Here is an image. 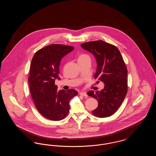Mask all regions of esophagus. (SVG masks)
Listing matches in <instances>:
<instances>
[{
    "label": "esophagus",
    "mask_w": 156,
    "mask_h": 156,
    "mask_svg": "<svg viewBox=\"0 0 156 156\" xmlns=\"http://www.w3.org/2000/svg\"><path fill=\"white\" fill-rule=\"evenodd\" d=\"M80 95L85 97H88V95H87V93L85 92H80Z\"/></svg>",
    "instance_id": "34e87169"
}]
</instances>
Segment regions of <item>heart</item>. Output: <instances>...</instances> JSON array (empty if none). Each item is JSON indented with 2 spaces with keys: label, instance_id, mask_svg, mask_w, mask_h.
<instances>
[{
  "label": "heart",
  "instance_id": "heart-1",
  "mask_svg": "<svg viewBox=\"0 0 156 156\" xmlns=\"http://www.w3.org/2000/svg\"><path fill=\"white\" fill-rule=\"evenodd\" d=\"M86 58H89V56L87 54H82L79 57L78 59H86Z\"/></svg>",
  "mask_w": 156,
  "mask_h": 156
}]
</instances>
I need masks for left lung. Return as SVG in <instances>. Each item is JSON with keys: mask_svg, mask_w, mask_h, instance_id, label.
Segmentation results:
<instances>
[{"mask_svg": "<svg viewBox=\"0 0 156 156\" xmlns=\"http://www.w3.org/2000/svg\"><path fill=\"white\" fill-rule=\"evenodd\" d=\"M82 48L91 52L97 59L95 78L103 82L101 91L90 90L88 95L95 98L98 106L92 114L98 118H106L118 111L127 92V70L119 49L102 40L87 42Z\"/></svg>", "mask_w": 156, "mask_h": 156, "instance_id": "obj_1", "label": "left lung"}]
</instances>
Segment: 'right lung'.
<instances>
[{"label": "right lung", "mask_w": 156, "mask_h": 156, "mask_svg": "<svg viewBox=\"0 0 156 156\" xmlns=\"http://www.w3.org/2000/svg\"><path fill=\"white\" fill-rule=\"evenodd\" d=\"M74 49L73 46L50 45L38 50L31 60L28 80L31 95L37 110L47 119H64L70 99L78 95L75 89L58 90L55 85V79H60L61 59Z\"/></svg>", "instance_id": "obj_1"}]
</instances>
